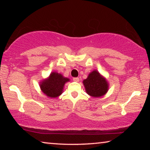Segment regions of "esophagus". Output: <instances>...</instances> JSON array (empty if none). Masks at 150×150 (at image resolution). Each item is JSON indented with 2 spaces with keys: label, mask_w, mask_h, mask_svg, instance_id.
Wrapping results in <instances>:
<instances>
[{
  "label": "esophagus",
  "mask_w": 150,
  "mask_h": 150,
  "mask_svg": "<svg viewBox=\"0 0 150 150\" xmlns=\"http://www.w3.org/2000/svg\"><path fill=\"white\" fill-rule=\"evenodd\" d=\"M73 80L75 81V82H79V77H74V78H73Z\"/></svg>",
  "instance_id": "1"
}]
</instances>
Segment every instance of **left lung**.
<instances>
[{"label":"left lung","instance_id":"1","mask_svg":"<svg viewBox=\"0 0 150 150\" xmlns=\"http://www.w3.org/2000/svg\"><path fill=\"white\" fill-rule=\"evenodd\" d=\"M83 83L87 93L94 98L101 97L108 90L109 86L107 81L96 70L90 73Z\"/></svg>","mask_w":150,"mask_h":150}]
</instances>
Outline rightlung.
Wrapping results in <instances>:
<instances>
[{
    "instance_id": "obj_1",
    "label": "right lung",
    "mask_w": 150,
    "mask_h": 150,
    "mask_svg": "<svg viewBox=\"0 0 150 150\" xmlns=\"http://www.w3.org/2000/svg\"><path fill=\"white\" fill-rule=\"evenodd\" d=\"M69 79L64 77L57 72L51 73L49 77L42 81L40 83V88L45 95L50 98H57L62 95L65 83Z\"/></svg>"
}]
</instances>
